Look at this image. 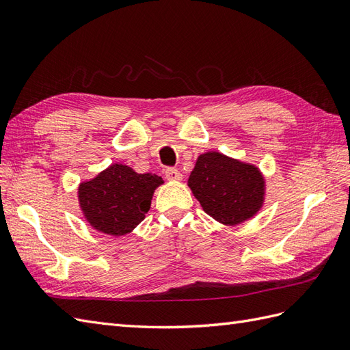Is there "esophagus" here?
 Returning <instances> with one entry per match:
<instances>
[{
  "mask_svg": "<svg viewBox=\"0 0 350 350\" xmlns=\"http://www.w3.org/2000/svg\"><path fill=\"white\" fill-rule=\"evenodd\" d=\"M165 177L168 178V180L178 182V180H182V173L178 172L177 168H167L165 170Z\"/></svg>",
  "mask_w": 350,
  "mask_h": 350,
  "instance_id": "esophagus-1",
  "label": "esophagus"
}]
</instances>
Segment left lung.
Instances as JSON below:
<instances>
[{"mask_svg": "<svg viewBox=\"0 0 350 350\" xmlns=\"http://www.w3.org/2000/svg\"><path fill=\"white\" fill-rule=\"evenodd\" d=\"M187 186L202 210L226 226L252 219L265 202L260 170L216 150L198 157Z\"/></svg>", "mask_w": 350, "mask_h": 350, "instance_id": "1", "label": "left lung"}]
</instances>
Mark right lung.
I'll list each match as a JSON object with an SVG mask.
<instances>
[{"mask_svg": "<svg viewBox=\"0 0 350 350\" xmlns=\"http://www.w3.org/2000/svg\"><path fill=\"white\" fill-rule=\"evenodd\" d=\"M163 183L157 174H139L129 165L112 164L92 180L79 183V207L90 226L122 237L145 219L152 196Z\"/></svg>", "mask_w": 350, "mask_h": 350, "instance_id": "obj_1", "label": "right lung"}]
</instances>
